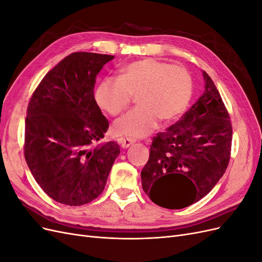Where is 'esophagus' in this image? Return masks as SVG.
<instances>
[{"instance_id": "obj_1", "label": "esophagus", "mask_w": 262, "mask_h": 262, "mask_svg": "<svg viewBox=\"0 0 262 262\" xmlns=\"http://www.w3.org/2000/svg\"><path fill=\"white\" fill-rule=\"evenodd\" d=\"M134 142H136V140L134 139H130V138H121L120 139V145L123 147V148H126L129 147L130 145H132Z\"/></svg>"}]
</instances>
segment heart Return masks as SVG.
<instances>
[{
    "label": "heart",
    "instance_id": "b5f03b06",
    "mask_svg": "<svg viewBox=\"0 0 262 262\" xmlns=\"http://www.w3.org/2000/svg\"><path fill=\"white\" fill-rule=\"evenodd\" d=\"M192 78L182 66L153 58L134 61L119 78L107 77L97 86L95 98L110 116L120 115L137 96L138 108L115 122L119 136L143 138L158 123L170 122L185 113L192 96Z\"/></svg>",
    "mask_w": 262,
    "mask_h": 262
}]
</instances>
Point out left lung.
<instances>
[{
  "label": "left lung",
  "mask_w": 262,
  "mask_h": 262,
  "mask_svg": "<svg viewBox=\"0 0 262 262\" xmlns=\"http://www.w3.org/2000/svg\"><path fill=\"white\" fill-rule=\"evenodd\" d=\"M203 77V95L175 124L153 138L141 171L144 192L165 209L187 208L202 199L224 175L231 158V118L205 71Z\"/></svg>",
  "instance_id": "8db88e82"
}]
</instances>
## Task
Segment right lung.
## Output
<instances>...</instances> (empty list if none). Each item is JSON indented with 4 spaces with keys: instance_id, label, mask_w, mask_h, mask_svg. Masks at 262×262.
<instances>
[{
    "instance_id": "right-lung-1",
    "label": "right lung",
    "mask_w": 262,
    "mask_h": 262,
    "mask_svg": "<svg viewBox=\"0 0 262 262\" xmlns=\"http://www.w3.org/2000/svg\"><path fill=\"white\" fill-rule=\"evenodd\" d=\"M114 58L69 54L45 75L29 100L24 155L37 184L62 204L76 207L96 199L120 153L115 141L93 146L109 128L94 87Z\"/></svg>"
}]
</instances>
